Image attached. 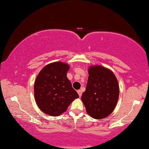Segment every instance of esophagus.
Wrapping results in <instances>:
<instances>
[{
	"label": "esophagus",
	"mask_w": 149,
	"mask_h": 149,
	"mask_svg": "<svg viewBox=\"0 0 149 149\" xmlns=\"http://www.w3.org/2000/svg\"><path fill=\"white\" fill-rule=\"evenodd\" d=\"M77 92H78V94H79V97H81V96H82V91H80V90H79V91H77Z\"/></svg>",
	"instance_id": "34e87169"
}]
</instances>
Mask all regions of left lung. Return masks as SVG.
<instances>
[{
  "instance_id": "left-lung-1",
  "label": "left lung",
  "mask_w": 149,
  "mask_h": 149,
  "mask_svg": "<svg viewBox=\"0 0 149 149\" xmlns=\"http://www.w3.org/2000/svg\"><path fill=\"white\" fill-rule=\"evenodd\" d=\"M88 74L82 101L92 118L97 119L106 118L114 110L118 100V80L110 70L101 66L90 67Z\"/></svg>"
}]
</instances>
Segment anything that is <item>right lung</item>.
I'll list each match as a JSON object with an SVG mask.
<instances>
[{
	"label": "right lung",
	"instance_id": "1",
	"mask_svg": "<svg viewBox=\"0 0 149 149\" xmlns=\"http://www.w3.org/2000/svg\"><path fill=\"white\" fill-rule=\"evenodd\" d=\"M69 66L61 62L46 65L39 73L34 84V96L41 111L51 116L65 112L79 94L67 79Z\"/></svg>",
	"mask_w": 149,
	"mask_h": 149
}]
</instances>
